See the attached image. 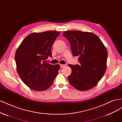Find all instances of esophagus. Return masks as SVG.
<instances>
[{
	"mask_svg": "<svg viewBox=\"0 0 122 122\" xmlns=\"http://www.w3.org/2000/svg\"><path fill=\"white\" fill-rule=\"evenodd\" d=\"M65 65H62V64H60V67H61V68H63L64 67H65Z\"/></svg>",
	"mask_w": 122,
	"mask_h": 122,
	"instance_id": "esophagus-1",
	"label": "esophagus"
}]
</instances>
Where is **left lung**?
Instances as JSON below:
<instances>
[{
    "label": "left lung",
    "instance_id": "1",
    "mask_svg": "<svg viewBox=\"0 0 122 122\" xmlns=\"http://www.w3.org/2000/svg\"><path fill=\"white\" fill-rule=\"evenodd\" d=\"M62 34L71 44L73 56H78L79 65L68 66L72 70L68 77L72 86L84 91L95 86L107 68V51L98 36L90 32L64 31Z\"/></svg>",
    "mask_w": 122,
    "mask_h": 122
}]
</instances>
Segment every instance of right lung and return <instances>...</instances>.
Listing matches in <instances>:
<instances>
[{"instance_id": "add662e5", "label": "right lung", "mask_w": 122, "mask_h": 122, "mask_svg": "<svg viewBox=\"0 0 122 122\" xmlns=\"http://www.w3.org/2000/svg\"><path fill=\"white\" fill-rule=\"evenodd\" d=\"M60 31L32 33L16 51L17 71L22 81L31 89L45 91L52 84L60 69L59 65L46 62L51 56V47Z\"/></svg>"}]
</instances>
